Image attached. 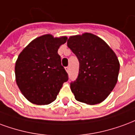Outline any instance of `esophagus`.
Listing matches in <instances>:
<instances>
[{
  "mask_svg": "<svg viewBox=\"0 0 135 135\" xmlns=\"http://www.w3.org/2000/svg\"><path fill=\"white\" fill-rule=\"evenodd\" d=\"M65 70H66L68 73H69V71H70V68H69V67H66V68H65Z\"/></svg>",
  "mask_w": 135,
  "mask_h": 135,
  "instance_id": "1",
  "label": "esophagus"
}]
</instances>
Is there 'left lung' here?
<instances>
[{"label": "left lung", "instance_id": "left-lung-1", "mask_svg": "<svg viewBox=\"0 0 135 135\" xmlns=\"http://www.w3.org/2000/svg\"><path fill=\"white\" fill-rule=\"evenodd\" d=\"M67 44L80 63L77 79L70 83L75 98L86 104H100L117 82L120 65L116 54L103 39L90 33L71 36Z\"/></svg>", "mask_w": 135, "mask_h": 135}]
</instances>
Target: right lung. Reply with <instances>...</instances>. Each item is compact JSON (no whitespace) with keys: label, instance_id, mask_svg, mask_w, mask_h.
Listing matches in <instances>:
<instances>
[{"label":"right lung","instance_id":"add662e5","mask_svg":"<svg viewBox=\"0 0 135 135\" xmlns=\"http://www.w3.org/2000/svg\"><path fill=\"white\" fill-rule=\"evenodd\" d=\"M67 36L45 34L31 41L16 62V81L23 96L31 103L46 105L57 98L68 75L57 51Z\"/></svg>","mask_w":135,"mask_h":135}]
</instances>
